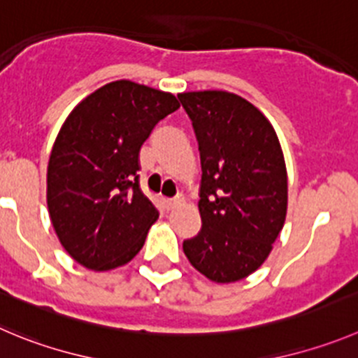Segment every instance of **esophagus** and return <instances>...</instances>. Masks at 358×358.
I'll return each instance as SVG.
<instances>
[{"instance_id":"1","label":"esophagus","mask_w":358,"mask_h":358,"mask_svg":"<svg viewBox=\"0 0 358 358\" xmlns=\"http://www.w3.org/2000/svg\"><path fill=\"white\" fill-rule=\"evenodd\" d=\"M180 201H182V199H180V198H176V199H168V201H166V208H168V210H175L176 206L180 205Z\"/></svg>"}]
</instances>
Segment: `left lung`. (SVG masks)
Wrapping results in <instances>:
<instances>
[{
  "instance_id": "1",
  "label": "left lung",
  "mask_w": 358,
  "mask_h": 358,
  "mask_svg": "<svg viewBox=\"0 0 358 358\" xmlns=\"http://www.w3.org/2000/svg\"><path fill=\"white\" fill-rule=\"evenodd\" d=\"M201 157L203 228L183 242L206 279L228 285L256 272L272 252L288 212V171L272 123L240 95L178 93Z\"/></svg>"
}]
</instances>
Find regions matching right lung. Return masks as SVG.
Instances as JSON below:
<instances>
[{"label": "right lung", "instance_id": "right-lung-1", "mask_svg": "<svg viewBox=\"0 0 358 358\" xmlns=\"http://www.w3.org/2000/svg\"><path fill=\"white\" fill-rule=\"evenodd\" d=\"M180 108L173 93L113 81L70 111L48 164V208L63 249L95 272L127 265L159 212L138 183L139 150Z\"/></svg>", "mask_w": 358, "mask_h": 358}]
</instances>
